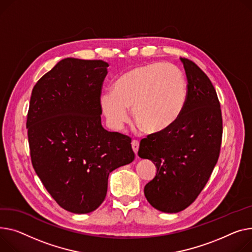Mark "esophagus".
Segmentation results:
<instances>
[{
  "mask_svg": "<svg viewBox=\"0 0 252 252\" xmlns=\"http://www.w3.org/2000/svg\"><path fill=\"white\" fill-rule=\"evenodd\" d=\"M139 146H140V142H139L138 140H132V141H131V148H132V150H133V152L136 153V155L138 154Z\"/></svg>",
  "mask_w": 252,
  "mask_h": 252,
  "instance_id": "1",
  "label": "esophagus"
}]
</instances>
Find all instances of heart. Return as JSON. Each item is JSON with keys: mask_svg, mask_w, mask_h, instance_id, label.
<instances>
[{"mask_svg": "<svg viewBox=\"0 0 252 252\" xmlns=\"http://www.w3.org/2000/svg\"><path fill=\"white\" fill-rule=\"evenodd\" d=\"M188 83L173 64L162 63L135 66L116 80L113 91L101 95L100 103L109 126L121 129L132 107L136 122L149 133L172 126L187 104Z\"/></svg>", "mask_w": 252, "mask_h": 252, "instance_id": "obj_1", "label": "heart"}]
</instances>
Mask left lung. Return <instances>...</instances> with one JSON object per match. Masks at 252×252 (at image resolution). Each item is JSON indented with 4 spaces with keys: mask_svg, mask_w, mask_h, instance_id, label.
I'll return each mask as SVG.
<instances>
[{
    "mask_svg": "<svg viewBox=\"0 0 252 252\" xmlns=\"http://www.w3.org/2000/svg\"><path fill=\"white\" fill-rule=\"evenodd\" d=\"M181 62L188 79L186 107L172 126L143 139L138 152L157 166L144 192L150 205L164 213H178L194 202L222 144V112L213 84L195 63L187 58Z\"/></svg>",
    "mask_w": 252,
    "mask_h": 252,
    "instance_id": "obj_1",
    "label": "left lung"
}]
</instances>
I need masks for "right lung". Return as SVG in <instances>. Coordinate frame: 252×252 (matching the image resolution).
<instances>
[{
  "mask_svg": "<svg viewBox=\"0 0 252 252\" xmlns=\"http://www.w3.org/2000/svg\"><path fill=\"white\" fill-rule=\"evenodd\" d=\"M109 64L66 58L33 87L26 126L32 166L60 207L75 214L103 203L111 171L135 159L131 138L101 126Z\"/></svg>",
  "mask_w": 252,
  "mask_h": 252,
  "instance_id": "obj_1",
  "label": "right lung"
}]
</instances>
